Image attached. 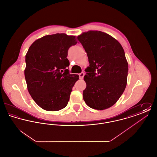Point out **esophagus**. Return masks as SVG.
Returning <instances> with one entry per match:
<instances>
[{"instance_id":"esophagus-1","label":"esophagus","mask_w":157,"mask_h":157,"mask_svg":"<svg viewBox=\"0 0 157 157\" xmlns=\"http://www.w3.org/2000/svg\"><path fill=\"white\" fill-rule=\"evenodd\" d=\"M84 75H85V74H84L83 72H81V73H80V74H79V78H80L81 79H82L83 78Z\"/></svg>"}]
</instances>
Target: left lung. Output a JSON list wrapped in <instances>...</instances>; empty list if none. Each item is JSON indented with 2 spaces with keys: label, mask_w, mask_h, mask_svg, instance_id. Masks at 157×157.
<instances>
[{
  "label": "left lung",
  "mask_w": 157,
  "mask_h": 157,
  "mask_svg": "<svg viewBox=\"0 0 157 157\" xmlns=\"http://www.w3.org/2000/svg\"><path fill=\"white\" fill-rule=\"evenodd\" d=\"M87 53L86 87L83 98L90 108L103 110L115 104L127 86L128 64L122 46L109 35L90 30L78 36Z\"/></svg>",
  "instance_id": "8db88e82"
}]
</instances>
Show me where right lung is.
Listing matches in <instances>:
<instances>
[{
	"label": "right lung",
	"mask_w": 157,
	"mask_h": 157,
	"mask_svg": "<svg viewBox=\"0 0 157 157\" xmlns=\"http://www.w3.org/2000/svg\"><path fill=\"white\" fill-rule=\"evenodd\" d=\"M75 36L46 35L35 40L26 55L25 76L32 99L40 108L57 111L67 106L79 75L71 74L67 58Z\"/></svg>",
	"instance_id": "right-lung-1"
}]
</instances>
